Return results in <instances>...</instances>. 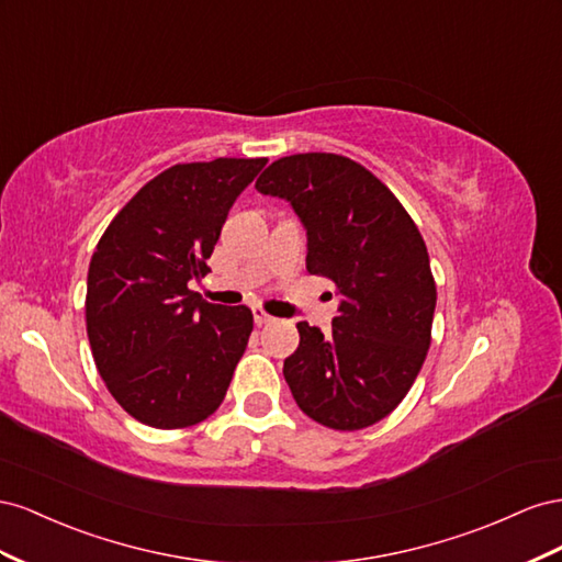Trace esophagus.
I'll list each match as a JSON object with an SVG mask.
<instances>
[{
	"label": "esophagus",
	"instance_id": "esophagus-1",
	"mask_svg": "<svg viewBox=\"0 0 562 562\" xmlns=\"http://www.w3.org/2000/svg\"><path fill=\"white\" fill-rule=\"evenodd\" d=\"M254 323L259 325V327H261V325H270L272 317H270L263 308H254Z\"/></svg>",
	"mask_w": 562,
	"mask_h": 562
}]
</instances>
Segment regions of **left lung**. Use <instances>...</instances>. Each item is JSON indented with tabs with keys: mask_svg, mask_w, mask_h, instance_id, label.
<instances>
[{
	"mask_svg": "<svg viewBox=\"0 0 562 562\" xmlns=\"http://www.w3.org/2000/svg\"><path fill=\"white\" fill-rule=\"evenodd\" d=\"M256 190L292 204L308 235L306 268L341 294L331 331L299 323L284 360L296 405L334 430L389 416L430 346L436 280L405 206L372 171L334 153L280 157Z\"/></svg>",
	"mask_w": 562,
	"mask_h": 562,
	"instance_id": "1",
	"label": "left lung"
}]
</instances>
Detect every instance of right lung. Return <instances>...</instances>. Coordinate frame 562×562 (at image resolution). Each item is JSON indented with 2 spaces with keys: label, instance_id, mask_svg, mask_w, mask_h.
I'll use <instances>...</instances> for the list:
<instances>
[{
  "label": "right lung",
  "instance_id": "add662e5",
  "mask_svg": "<svg viewBox=\"0 0 562 562\" xmlns=\"http://www.w3.org/2000/svg\"><path fill=\"white\" fill-rule=\"evenodd\" d=\"M266 157L173 165L110 221L87 278V334L108 391L153 428L212 416L247 348L254 315L188 290Z\"/></svg>",
  "mask_w": 562,
  "mask_h": 562
}]
</instances>
